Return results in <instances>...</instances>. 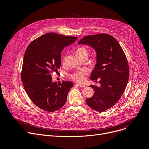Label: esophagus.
I'll return each mask as SVG.
<instances>
[{"instance_id":"34e87169","label":"esophagus","mask_w":149,"mask_h":149,"mask_svg":"<svg viewBox=\"0 0 149 149\" xmlns=\"http://www.w3.org/2000/svg\"><path fill=\"white\" fill-rule=\"evenodd\" d=\"M76 85H77V86L80 87H85L84 85H83V84H80V83H77Z\"/></svg>"}]
</instances>
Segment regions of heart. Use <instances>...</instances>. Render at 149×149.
I'll list each match as a JSON object with an SVG mask.
<instances>
[{"mask_svg":"<svg viewBox=\"0 0 149 149\" xmlns=\"http://www.w3.org/2000/svg\"><path fill=\"white\" fill-rule=\"evenodd\" d=\"M75 55L78 58H79L82 56H88V51L84 47H78L75 50ZM88 73V70L86 68H82L78 71L74 72L70 75V78L77 82H82L84 80V76Z\"/></svg>","mask_w":149,"mask_h":149,"instance_id":"obj_1","label":"heart"}]
</instances>
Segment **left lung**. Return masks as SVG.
Returning <instances> with one entry per match:
<instances>
[{
    "mask_svg": "<svg viewBox=\"0 0 149 149\" xmlns=\"http://www.w3.org/2000/svg\"><path fill=\"white\" fill-rule=\"evenodd\" d=\"M79 44H86L95 49L97 63L90 78L101 86L91 85L94 94L86 99L92 109L102 112L114 105L124 93L129 78V63L118 42L111 35L99 33L82 38Z\"/></svg>",
    "mask_w": 149,
    "mask_h": 149,
    "instance_id": "left-lung-1",
    "label": "left lung"
}]
</instances>
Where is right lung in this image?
Segmentation results:
<instances>
[{
  "instance_id": "1",
  "label": "right lung",
  "mask_w": 149,
  "mask_h": 149,
  "mask_svg": "<svg viewBox=\"0 0 149 149\" xmlns=\"http://www.w3.org/2000/svg\"><path fill=\"white\" fill-rule=\"evenodd\" d=\"M78 37L48 33L32 41L25 52L21 79L32 101L44 111H55L65 104L73 83L52 81L61 64V52Z\"/></svg>"
}]
</instances>
